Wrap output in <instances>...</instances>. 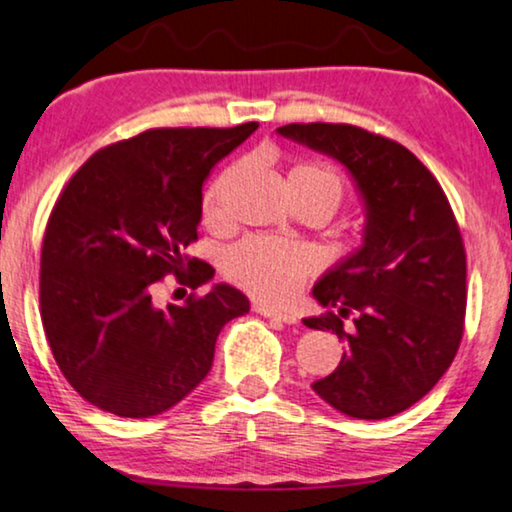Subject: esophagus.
I'll return each mask as SVG.
<instances>
[{
  "label": "esophagus",
  "mask_w": 512,
  "mask_h": 512,
  "mask_svg": "<svg viewBox=\"0 0 512 512\" xmlns=\"http://www.w3.org/2000/svg\"><path fill=\"white\" fill-rule=\"evenodd\" d=\"M256 312L263 314V317H268L272 321H282V324H296L298 317L291 312H277V310H270V307H263V305H256Z\"/></svg>",
  "instance_id": "esophagus-1"
}]
</instances>
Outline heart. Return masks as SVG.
<instances>
[{
  "instance_id": "b5f03b06",
  "label": "heart",
  "mask_w": 512,
  "mask_h": 512,
  "mask_svg": "<svg viewBox=\"0 0 512 512\" xmlns=\"http://www.w3.org/2000/svg\"><path fill=\"white\" fill-rule=\"evenodd\" d=\"M235 170L223 172L207 188L202 200V214L207 223L226 219V193L235 179ZM289 193L310 195L324 205L326 214L338 212L347 198L345 179L335 167L326 163H300L289 172ZM312 254L296 242L275 237H247L226 254L223 270L249 296L263 303H286L296 296L307 275L312 272Z\"/></svg>"
}]
</instances>
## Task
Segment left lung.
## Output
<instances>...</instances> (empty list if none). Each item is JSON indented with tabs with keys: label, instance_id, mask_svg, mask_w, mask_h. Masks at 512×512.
Here are the masks:
<instances>
[{
	"label": "left lung",
	"instance_id": "1",
	"mask_svg": "<svg viewBox=\"0 0 512 512\" xmlns=\"http://www.w3.org/2000/svg\"><path fill=\"white\" fill-rule=\"evenodd\" d=\"M279 135L347 165L368 209L363 247L312 289L326 312L305 326L347 342L338 368L312 389L349 417H394L436 387L464 338L457 216L429 167L394 139L349 123H289Z\"/></svg>",
	"mask_w": 512,
	"mask_h": 512
}]
</instances>
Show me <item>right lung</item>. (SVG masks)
I'll return each mask as SVG.
<instances>
[{
  "instance_id": "add662e5",
  "label": "right lung",
  "mask_w": 512,
  "mask_h": 512,
  "mask_svg": "<svg viewBox=\"0 0 512 512\" xmlns=\"http://www.w3.org/2000/svg\"><path fill=\"white\" fill-rule=\"evenodd\" d=\"M258 123L153 128L95 151L55 200L41 247L39 305L65 380L118 417L170 410L205 380L214 345L249 300L228 284L195 293L214 268L186 254L198 240L202 181ZM174 274L194 293L156 308Z\"/></svg>"
}]
</instances>
